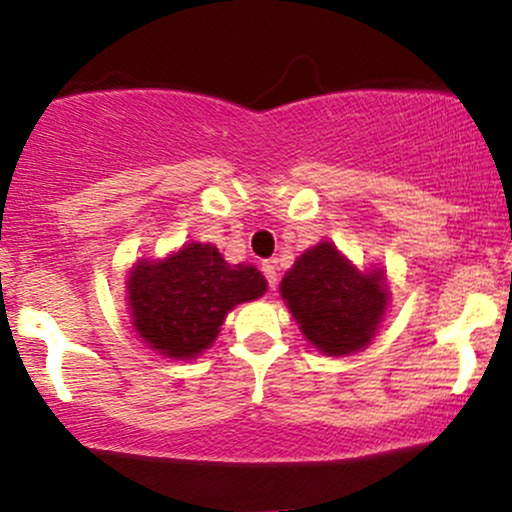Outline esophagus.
I'll use <instances>...</instances> for the list:
<instances>
[{"label":"esophagus","mask_w":512,"mask_h":512,"mask_svg":"<svg viewBox=\"0 0 512 512\" xmlns=\"http://www.w3.org/2000/svg\"><path fill=\"white\" fill-rule=\"evenodd\" d=\"M262 272H264V276H267V284H269V289H276V267L272 262H264L262 264Z\"/></svg>","instance_id":"obj_1"}]
</instances>
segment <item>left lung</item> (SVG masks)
Listing matches in <instances>:
<instances>
[{"label": "left lung", "mask_w": 512, "mask_h": 512, "mask_svg": "<svg viewBox=\"0 0 512 512\" xmlns=\"http://www.w3.org/2000/svg\"><path fill=\"white\" fill-rule=\"evenodd\" d=\"M279 289L305 339L327 356L366 349L390 301L383 269L358 272L327 240L293 262Z\"/></svg>", "instance_id": "left-lung-1"}]
</instances>
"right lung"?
Segmentation results:
<instances>
[{"mask_svg":"<svg viewBox=\"0 0 512 512\" xmlns=\"http://www.w3.org/2000/svg\"><path fill=\"white\" fill-rule=\"evenodd\" d=\"M267 291L252 264H228L209 243H187L166 260H139L127 305L139 337L161 356L190 361L214 344L226 315Z\"/></svg>","mask_w":512,"mask_h":512,"instance_id":"1","label":"right lung"}]
</instances>
